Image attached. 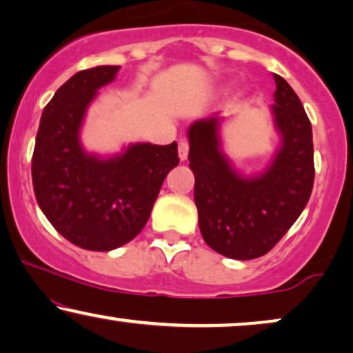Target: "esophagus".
Here are the masks:
<instances>
[{"mask_svg":"<svg viewBox=\"0 0 353 353\" xmlns=\"http://www.w3.org/2000/svg\"><path fill=\"white\" fill-rule=\"evenodd\" d=\"M189 157V142L187 140H181L179 142V158L181 161H185Z\"/></svg>","mask_w":353,"mask_h":353,"instance_id":"34e87169","label":"esophagus"}]
</instances>
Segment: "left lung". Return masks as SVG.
<instances>
[{"instance_id":"obj_1","label":"left lung","mask_w":353,"mask_h":353,"mask_svg":"<svg viewBox=\"0 0 353 353\" xmlns=\"http://www.w3.org/2000/svg\"><path fill=\"white\" fill-rule=\"evenodd\" d=\"M272 112L283 147L261 176L245 179L219 150L221 117L194 122L189 161L195 174V205L203 241L221 255L253 260L285 236L313 190L312 122L292 87L274 74Z\"/></svg>"}]
</instances>
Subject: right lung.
I'll return each instance as SVG.
<instances>
[{
    "label": "right lung",
    "mask_w": 353,
    "mask_h": 353,
    "mask_svg": "<svg viewBox=\"0 0 353 353\" xmlns=\"http://www.w3.org/2000/svg\"><path fill=\"white\" fill-rule=\"evenodd\" d=\"M119 65L85 69L58 88L45 106L32 157L39 206L74 245L110 252L139 236L164 177L179 164L177 143H137L121 157L98 159L79 143L87 106Z\"/></svg>",
    "instance_id": "right-lung-1"
}]
</instances>
